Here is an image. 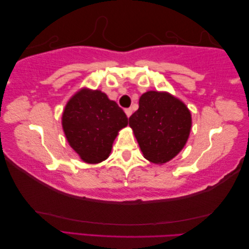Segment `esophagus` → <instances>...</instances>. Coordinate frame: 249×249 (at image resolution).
Listing matches in <instances>:
<instances>
[{
  "instance_id": "34e87169",
  "label": "esophagus",
  "mask_w": 249,
  "mask_h": 249,
  "mask_svg": "<svg viewBox=\"0 0 249 249\" xmlns=\"http://www.w3.org/2000/svg\"><path fill=\"white\" fill-rule=\"evenodd\" d=\"M124 111H125V115L128 116V117H130V116L132 115V108H125Z\"/></svg>"
}]
</instances>
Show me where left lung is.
Returning a JSON list of instances; mask_svg holds the SVG:
<instances>
[{
	"label": "left lung",
	"instance_id": "1",
	"mask_svg": "<svg viewBox=\"0 0 249 249\" xmlns=\"http://www.w3.org/2000/svg\"><path fill=\"white\" fill-rule=\"evenodd\" d=\"M129 125L145 158L164 163L185 146L191 115L186 105L171 94L148 91L140 98V107L131 115Z\"/></svg>",
	"mask_w": 249,
	"mask_h": 249
}]
</instances>
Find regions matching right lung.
Listing matches in <instances>:
<instances>
[{"mask_svg":"<svg viewBox=\"0 0 249 249\" xmlns=\"http://www.w3.org/2000/svg\"><path fill=\"white\" fill-rule=\"evenodd\" d=\"M128 117L115 101L99 90H82L65 106L62 125L71 147L85 162L99 163L110 154Z\"/></svg>","mask_w":249,"mask_h":249,"instance_id":"obj_1","label":"right lung"}]
</instances>
